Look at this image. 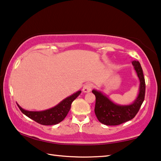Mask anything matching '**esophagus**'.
I'll return each mask as SVG.
<instances>
[{
    "label": "esophagus",
    "mask_w": 161,
    "mask_h": 161,
    "mask_svg": "<svg viewBox=\"0 0 161 161\" xmlns=\"http://www.w3.org/2000/svg\"><path fill=\"white\" fill-rule=\"evenodd\" d=\"M92 87H93V85L91 83H87L83 86V91L84 93H89L92 90Z\"/></svg>",
    "instance_id": "34e87169"
}]
</instances>
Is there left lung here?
Masks as SVG:
<instances>
[{"instance_id":"left-lung-1","label":"left lung","mask_w":161,"mask_h":161,"mask_svg":"<svg viewBox=\"0 0 161 161\" xmlns=\"http://www.w3.org/2000/svg\"><path fill=\"white\" fill-rule=\"evenodd\" d=\"M134 69L140 80L138 96L130 104H118L112 101L101 91H92L96 96L95 113L98 120L106 125H117L128 121L136 116L144 101L146 83L140 63L136 60L132 62Z\"/></svg>"}]
</instances>
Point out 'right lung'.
<instances>
[{
    "mask_svg": "<svg viewBox=\"0 0 161 161\" xmlns=\"http://www.w3.org/2000/svg\"><path fill=\"white\" fill-rule=\"evenodd\" d=\"M81 91L75 92L71 96L67 97L60 101L56 106L41 111H31L21 108L17 105L23 114L36 122L43 125H56L64 119L70 109L71 103L80 94Z\"/></svg>",
    "mask_w": 161,
    "mask_h": 161,
    "instance_id": "right-lung-1",
    "label": "right lung"
}]
</instances>
